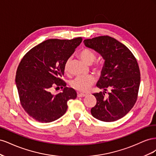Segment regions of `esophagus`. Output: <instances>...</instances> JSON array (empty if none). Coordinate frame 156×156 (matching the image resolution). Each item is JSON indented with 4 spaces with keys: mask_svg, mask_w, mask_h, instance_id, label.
Listing matches in <instances>:
<instances>
[{
    "mask_svg": "<svg viewBox=\"0 0 156 156\" xmlns=\"http://www.w3.org/2000/svg\"><path fill=\"white\" fill-rule=\"evenodd\" d=\"M87 95L85 94H82V93H78L77 94V97L79 98H82V97H85L87 96Z\"/></svg>",
    "mask_w": 156,
    "mask_h": 156,
    "instance_id": "1",
    "label": "esophagus"
}]
</instances>
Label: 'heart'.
I'll use <instances>...</instances> for the list:
<instances>
[{"instance_id":"1","label":"heart","mask_w":156,"mask_h":156,"mask_svg":"<svg viewBox=\"0 0 156 156\" xmlns=\"http://www.w3.org/2000/svg\"><path fill=\"white\" fill-rule=\"evenodd\" d=\"M79 57L83 60L84 62L88 64H91L96 59V54L94 52L88 48H84L79 53ZM71 59L69 58L65 62L64 70L66 73L69 72V64ZM100 64H96V69H98L100 68ZM96 81V79L93 75H79L74 78L70 82V85L73 88L77 91L86 92L90 89L94 83Z\"/></svg>"}]
</instances>
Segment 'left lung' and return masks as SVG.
I'll return each instance as SVG.
<instances>
[{
	"mask_svg": "<svg viewBox=\"0 0 156 156\" xmlns=\"http://www.w3.org/2000/svg\"><path fill=\"white\" fill-rule=\"evenodd\" d=\"M83 42L105 60L96 86L104 91L111 89L108 98L105 97L104 92L93 94L97 102L91 108V114L103 122L119 120L133 108L137 99L140 81L137 61L125 45L108 36Z\"/></svg>",
	"mask_w": 156,
	"mask_h": 156,
	"instance_id": "left-lung-1",
	"label": "left lung"
}]
</instances>
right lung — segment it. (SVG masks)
I'll list each match as a JSON object with an SVG mask.
<instances>
[{
  "label": "right lung",
  "instance_id": "add662e5",
  "mask_svg": "<svg viewBox=\"0 0 156 156\" xmlns=\"http://www.w3.org/2000/svg\"><path fill=\"white\" fill-rule=\"evenodd\" d=\"M49 39L32 48L18 66L16 84L21 104L30 117L42 123L58 119L67 111V102L77 98V92L66 87L61 77L65 62L82 41ZM54 86L64 87L56 94L51 92Z\"/></svg>",
  "mask_w": 156,
  "mask_h": 156
}]
</instances>
